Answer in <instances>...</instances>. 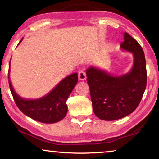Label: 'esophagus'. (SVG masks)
<instances>
[{"mask_svg":"<svg viewBox=\"0 0 159 159\" xmlns=\"http://www.w3.org/2000/svg\"><path fill=\"white\" fill-rule=\"evenodd\" d=\"M79 79L80 80H84L86 79V74L84 71H80L79 72Z\"/></svg>","mask_w":159,"mask_h":159,"instance_id":"esophagus-1","label":"esophagus"}]
</instances>
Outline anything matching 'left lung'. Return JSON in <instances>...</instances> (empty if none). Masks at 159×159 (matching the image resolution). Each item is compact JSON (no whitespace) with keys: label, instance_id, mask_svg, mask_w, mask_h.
Masks as SVG:
<instances>
[{"label":"left lung","instance_id":"left-lung-1","mask_svg":"<svg viewBox=\"0 0 159 159\" xmlns=\"http://www.w3.org/2000/svg\"><path fill=\"white\" fill-rule=\"evenodd\" d=\"M120 44L133 53L134 63L129 73L114 76L91 66L86 70L88 84L95 114L104 120L120 119L133 113L139 105L147 85L146 60L138 42L128 33Z\"/></svg>","mask_w":159,"mask_h":159}]
</instances>
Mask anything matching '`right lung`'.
I'll list each match as a JSON object with an SVG mask.
<instances>
[{
	"label": "right lung",
	"mask_w": 159,
	"mask_h": 159,
	"mask_svg": "<svg viewBox=\"0 0 159 159\" xmlns=\"http://www.w3.org/2000/svg\"><path fill=\"white\" fill-rule=\"evenodd\" d=\"M22 41V39L19 43ZM10 89L20 111L36 121L54 123L65 117L67 113L66 100L78 82V74H72L64 79L48 95L37 99L21 98L13 89L9 76Z\"/></svg>",
	"instance_id": "obj_1"
}]
</instances>
